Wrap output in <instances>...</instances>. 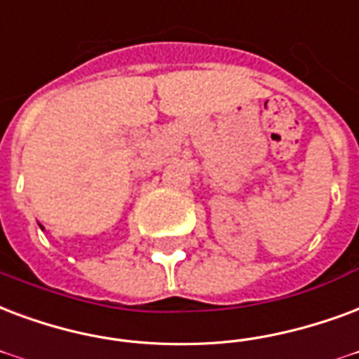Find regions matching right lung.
Here are the masks:
<instances>
[{"instance_id": "add662e5", "label": "right lung", "mask_w": 359, "mask_h": 359, "mask_svg": "<svg viewBox=\"0 0 359 359\" xmlns=\"http://www.w3.org/2000/svg\"><path fill=\"white\" fill-rule=\"evenodd\" d=\"M39 228H41V230H43V226H41V224H39Z\"/></svg>"}]
</instances>
